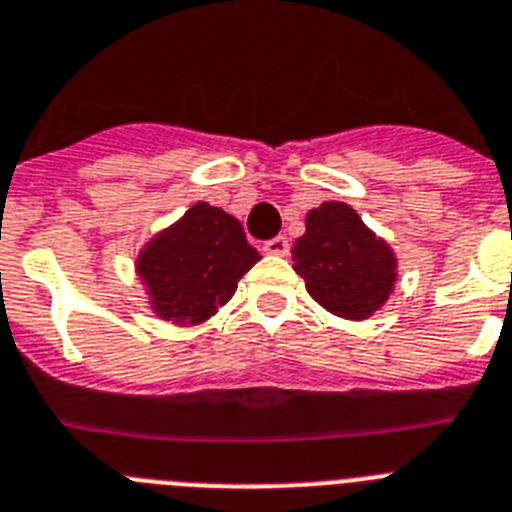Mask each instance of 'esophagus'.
Returning a JSON list of instances; mask_svg holds the SVG:
<instances>
[{
  "label": "esophagus",
  "mask_w": 512,
  "mask_h": 512,
  "mask_svg": "<svg viewBox=\"0 0 512 512\" xmlns=\"http://www.w3.org/2000/svg\"><path fill=\"white\" fill-rule=\"evenodd\" d=\"M263 252H268V255H286L289 252V239L286 236H273V239L263 244Z\"/></svg>",
  "instance_id": "esophagus-1"
}]
</instances>
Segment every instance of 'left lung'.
I'll return each instance as SVG.
<instances>
[{"instance_id":"left-lung-1","label":"left lung","mask_w":512,"mask_h":512,"mask_svg":"<svg viewBox=\"0 0 512 512\" xmlns=\"http://www.w3.org/2000/svg\"><path fill=\"white\" fill-rule=\"evenodd\" d=\"M291 257L309 296L346 320L375 315L398 278L393 249L346 203L309 210L307 231L294 242Z\"/></svg>"}]
</instances>
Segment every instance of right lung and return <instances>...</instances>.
Returning <instances> with one entry per match:
<instances>
[{"mask_svg": "<svg viewBox=\"0 0 512 512\" xmlns=\"http://www.w3.org/2000/svg\"><path fill=\"white\" fill-rule=\"evenodd\" d=\"M257 260L242 223L226 210L195 203L140 249L135 268L161 320L197 325L229 302Z\"/></svg>", "mask_w": 512, "mask_h": 512, "instance_id": "1", "label": "right lung"}]
</instances>
